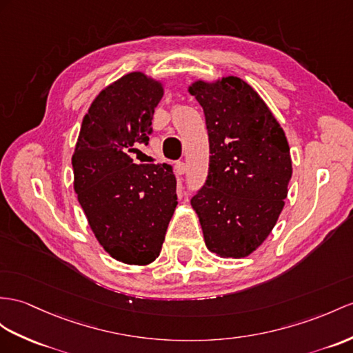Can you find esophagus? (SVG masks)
<instances>
[{
	"mask_svg": "<svg viewBox=\"0 0 353 353\" xmlns=\"http://www.w3.org/2000/svg\"><path fill=\"white\" fill-rule=\"evenodd\" d=\"M185 163L184 161H176L175 163V168H174V172H175V175H178V176H181V175H184L185 174Z\"/></svg>",
	"mask_w": 353,
	"mask_h": 353,
	"instance_id": "obj_1",
	"label": "esophagus"
}]
</instances>
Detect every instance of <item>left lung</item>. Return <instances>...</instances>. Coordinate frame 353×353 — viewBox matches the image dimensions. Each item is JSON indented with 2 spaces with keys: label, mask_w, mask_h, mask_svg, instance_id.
Here are the masks:
<instances>
[{
  "label": "left lung",
  "mask_w": 353,
  "mask_h": 353,
  "mask_svg": "<svg viewBox=\"0 0 353 353\" xmlns=\"http://www.w3.org/2000/svg\"><path fill=\"white\" fill-rule=\"evenodd\" d=\"M210 141L205 184L192 197L205 244L223 257H245L276 226L292 160L285 132L250 85L235 76L193 83Z\"/></svg>",
  "instance_id": "1"
}]
</instances>
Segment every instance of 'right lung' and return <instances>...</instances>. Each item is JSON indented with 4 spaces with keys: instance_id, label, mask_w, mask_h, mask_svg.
I'll use <instances>...</instances> for the list:
<instances>
[{
    "instance_id": "obj_1",
    "label": "right lung",
    "mask_w": 353,
    "mask_h": 353,
    "mask_svg": "<svg viewBox=\"0 0 353 353\" xmlns=\"http://www.w3.org/2000/svg\"><path fill=\"white\" fill-rule=\"evenodd\" d=\"M161 85L139 72L103 90L83 117L72 159L74 192L103 248L117 261L147 265L161 252L176 208L172 168L136 165L148 145Z\"/></svg>"
}]
</instances>
